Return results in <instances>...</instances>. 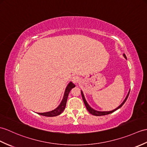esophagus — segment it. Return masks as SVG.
Segmentation results:
<instances>
[{"label":"esophagus","mask_w":147,"mask_h":147,"mask_svg":"<svg viewBox=\"0 0 147 147\" xmlns=\"http://www.w3.org/2000/svg\"><path fill=\"white\" fill-rule=\"evenodd\" d=\"M72 81L74 84H78L80 81V78L77 76H74L72 78Z\"/></svg>","instance_id":"obj_1"}]
</instances>
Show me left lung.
I'll list each match as a JSON object with an SVG mask.
<instances>
[{"mask_svg":"<svg viewBox=\"0 0 147 147\" xmlns=\"http://www.w3.org/2000/svg\"><path fill=\"white\" fill-rule=\"evenodd\" d=\"M123 56H124V57L126 59H127V57H126V56H125V54H123ZM129 91H130V90H129ZM129 91H128V94H127V96H126V98H125V99L124 100V101H123V103L119 106V107H118L117 108H115V110H112V111H97V110H94V109H93V108H92L89 105V104L88 103V102L86 101V99H85V97H84V94H83V92L82 91V90H81V96H82V98H83V101H84V105H85V106H86V108H87V110H88V111H89L90 113L91 114V115H94V116H103V115H108V114H110V113H112L113 112H114L115 111H116V110H117L118 109H119V108H120L123 105V104L125 103V101H127V98H128V95H129Z\"/></svg>","mask_w":147,"mask_h":147,"instance_id":"1","label":"left lung"}]
</instances>
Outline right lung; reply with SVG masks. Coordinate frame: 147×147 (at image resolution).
I'll return each instance as SVG.
<instances>
[{"label": "right lung", "instance_id": "add662e5", "mask_svg": "<svg viewBox=\"0 0 147 147\" xmlns=\"http://www.w3.org/2000/svg\"><path fill=\"white\" fill-rule=\"evenodd\" d=\"M74 87H75V85L72 83V82L70 81L69 83H68V84L67 85V86L66 88V90H65V91H64V96L62 99V101H61L60 104L56 108H55L54 110H53L52 111H50L44 112V113H37L40 115L45 116V117H56V116H57V115H59L61 113H62L64 110V109H65L67 97H68V94H69L71 89Z\"/></svg>", "mask_w": 147, "mask_h": 147}]
</instances>
